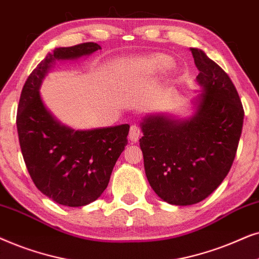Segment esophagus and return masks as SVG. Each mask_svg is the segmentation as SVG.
<instances>
[{
    "instance_id": "esophagus-1",
    "label": "esophagus",
    "mask_w": 259,
    "mask_h": 259,
    "mask_svg": "<svg viewBox=\"0 0 259 259\" xmlns=\"http://www.w3.org/2000/svg\"><path fill=\"white\" fill-rule=\"evenodd\" d=\"M141 136V127L137 125V124H133L130 126V132H129V140L132 142H137Z\"/></svg>"
}]
</instances>
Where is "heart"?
<instances>
[{"label":"heart","instance_id":"obj_1","mask_svg":"<svg viewBox=\"0 0 259 259\" xmlns=\"http://www.w3.org/2000/svg\"><path fill=\"white\" fill-rule=\"evenodd\" d=\"M158 64H161V65H165V64H168V60L167 59H157L156 60Z\"/></svg>","mask_w":259,"mask_h":259}]
</instances>
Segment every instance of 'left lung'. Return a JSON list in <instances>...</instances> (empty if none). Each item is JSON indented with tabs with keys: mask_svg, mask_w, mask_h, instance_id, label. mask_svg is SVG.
<instances>
[{
	"mask_svg": "<svg viewBox=\"0 0 259 259\" xmlns=\"http://www.w3.org/2000/svg\"><path fill=\"white\" fill-rule=\"evenodd\" d=\"M202 92L187 119L144 117L140 146L154 192L168 204L193 205L218 188L236 156L244 109L229 75L201 50L191 48Z\"/></svg>",
	"mask_w": 259,
	"mask_h": 259,
	"instance_id": "8db88e82",
	"label": "left lung"
}]
</instances>
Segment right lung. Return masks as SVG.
Returning a JSON list of instances; mask_svg holds the SVG:
<instances>
[{
  "mask_svg": "<svg viewBox=\"0 0 259 259\" xmlns=\"http://www.w3.org/2000/svg\"><path fill=\"white\" fill-rule=\"evenodd\" d=\"M98 50V44L85 42L48 53L26 80L17 108L20 147L34 185L53 201L70 207L89 205L105 191L127 144L130 126L71 129L48 111L39 90L55 61L74 60Z\"/></svg>",
  "mask_w": 259,
  "mask_h": 259,
  "instance_id": "obj_1",
  "label": "right lung"
}]
</instances>
